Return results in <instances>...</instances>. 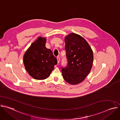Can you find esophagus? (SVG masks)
<instances>
[{"label": "esophagus", "mask_w": 120, "mask_h": 120, "mask_svg": "<svg viewBox=\"0 0 120 120\" xmlns=\"http://www.w3.org/2000/svg\"><path fill=\"white\" fill-rule=\"evenodd\" d=\"M57 63L59 64L60 62V58L59 57H57Z\"/></svg>", "instance_id": "34e87169"}]
</instances>
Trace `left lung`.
<instances>
[{
    "label": "left lung",
    "instance_id": "obj_1",
    "mask_svg": "<svg viewBox=\"0 0 120 120\" xmlns=\"http://www.w3.org/2000/svg\"><path fill=\"white\" fill-rule=\"evenodd\" d=\"M67 66L62 68L64 80L69 84H78L86 77L92 69L93 50L84 38L72 33L64 38Z\"/></svg>",
    "mask_w": 120,
    "mask_h": 120
}]
</instances>
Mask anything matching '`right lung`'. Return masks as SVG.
Listing matches in <instances>:
<instances>
[{
  "label": "right lung",
  "instance_id": "obj_1",
  "mask_svg": "<svg viewBox=\"0 0 120 120\" xmlns=\"http://www.w3.org/2000/svg\"><path fill=\"white\" fill-rule=\"evenodd\" d=\"M46 41L45 38L39 37L31 45L23 56L26 71L35 79L48 78L57 63L52 51L46 48Z\"/></svg>",
  "mask_w": 120,
  "mask_h": 120
}]
</instances>
